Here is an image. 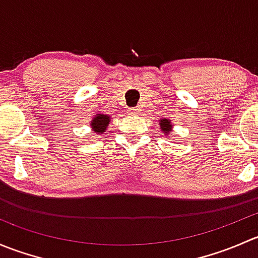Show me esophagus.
<instances>
[{"label":"esophagus","mask_w":258,"mask_h":258,"mask_svg":"<svg viewBox=\"0 0 258 258\" xmlns=\"http://www.w3.org/2000/svg\"><path fill=\"white\" fill-rule=\"evenodd\" d=\"M130 114H132V116H139L140 113H141V110H140V107H132L128 110Z\"/></svg>","instance_id":"34e87169"}]
</instances>
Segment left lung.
<instances>
[{
	"label": "left lung",
	"mask_w": 258,
	"mask_h": 258,
	"mask_svg": "<svg viewBox=\"0 0 258 258\" xmlns=\"http://www.w3.org/2000/svg\"><path fill=\"white\" fill-rule=\"evenodd\" d=\"M171 128H172V124H171L170 119H161V130H162V132H165L163 135L168 134L171 131Z\"/></svg>",
	"instance_id": "left-lung-1"
}]
</instances>
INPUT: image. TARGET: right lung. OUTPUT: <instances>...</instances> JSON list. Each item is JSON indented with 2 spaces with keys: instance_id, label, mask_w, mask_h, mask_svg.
Returning a JSON list of instances; mask_svg holds the SVG:
<instances>
[{
  "instance_id": "right-lung-1",
  "label": "right lung",
  "mask_w": 258,
  "mask_h": 258,
  "mask_svg": "<svg viewBox=\"0 0 258 258\" xmlns=\"http://www.w3.org/2000/svg\"><path fill=\"white\" fill-rule=\"evenodd\" d=\"M110 116L108 114H98L91 122V126H92L93 131L97 132V134H102L105 132V130L107 128L108 123H110Z\"/></svg>"
}]
</instances>
